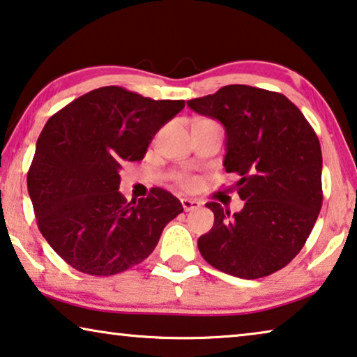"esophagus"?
Returning <instances> with one entry per match:
<instances>
[{"label":"esophagus","instance_id":"obj_1","mask_svg":"<svg viewBox=\"0 0 357 357\" xmlns=\"http://www.w3.org/2000/svg\"><path fill=\"white\" fill-rule=\"evenodd\" d=\"M182 206H183V209L187 211H193V209H198L199 206H201V203L199 201H196V199H190V198H182Z\"/></svg>","mask_w":357,"mask_h":357}]
</instances>
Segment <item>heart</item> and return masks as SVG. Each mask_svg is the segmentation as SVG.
<instances>
[{
	"label": "heart",
	"mask_w": 357,
	"mask_h": 357,
	"mask_svg": "<svg viewBox=\"0 0 357 357\" xmlns=\"http://www.w3.org/2000/svg\"><path fill=\"white\" fill-rule=\"evenodd\" d=\"M177 183L180 185V187H183V188H193L195 183H196V180L193 177H190V175H178Z\"/></svg>",
	"instance_id": "obj_1"
}]
</instances>
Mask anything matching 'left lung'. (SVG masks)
<instances>
[{
  "label": "left lung",
  "instance_id": "left-lung-1",
  "mask_svg": "<svg viewBox=\"0 0 357 357\" xmlns=\"http://www.w3.org/2000/svg\"><path fill=\"white\" fill-rule=\"evenodd\" d=\"M187 105L225 128V172L245 206L230 214L206 206L214 225L198 248L229 275L261 278L290 264L311 235L322 208V151L303 112L282 93L227 85Z\"/></svg>",
  "mask_w": 357,
  "mask_h": 357
}]
</instances>
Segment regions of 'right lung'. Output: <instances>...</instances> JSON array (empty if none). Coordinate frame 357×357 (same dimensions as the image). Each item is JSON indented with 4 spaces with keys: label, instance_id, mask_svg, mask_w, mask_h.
<instances>
[{
    "label": "right lung",
    "instance_id": "1",
    "mask_svg": "<svg viewBox=\"0 0 357 357\" xmlns=\"http://www.w3.org/2000/svg\"><path fill=\"white\" fill-rule=\"evenodd\" d=\"M183 100H151L101 86L51 116L41 130L27 188L38 229L67 264L89 275H114L156 248L182 203L162 188L127 203L119 170L140 161Z\"/></svg>",
    "mask_w": 357,
    "mask_h": 357
}]
</instances>
